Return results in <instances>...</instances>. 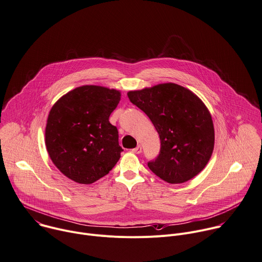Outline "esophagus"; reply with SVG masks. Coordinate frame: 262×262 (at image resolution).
<instances>
[{
	"instance_id": "1",
	"label": "esophagus",
	"mask_w": 262,
	"mask_h": 262,
	"mask_svg": "<svg viewBox=\"0 0 262 262\" xmlns=\"http://www.w3.org/2000/svg\"><path fill=\"white\" fill-rule=\"evenodd\" d=\"M141 150H142V149H141V146L138 145V146H136L135 148L132 149V152H134V154H140Z\"/></svg>"
}]
</instances>
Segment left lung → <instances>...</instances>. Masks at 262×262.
<instances>
[{"label": "left lung", "mask_w": 262, "mask_h": 262, "mask_svg": "<svg viewBox=\"0 0 262 262\" xmlns=\"http://www.w3.org/2000/svg\"><path fill=\"white\" fill-rule=\"evenodd\" d=\"M130 101L149 118L161 149L148 168L168 183H183L198 175L214 148L211 115L188 89L166 83L128 92Z\"/></svg>", "instance_id": "left-lung-1"}]
</instances>
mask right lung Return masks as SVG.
<instances>
[{
  "label": "right lung",
  "instance_id": "right-lung-1",
  "mask_svg": "<svg viewBox=\"0 0 262 262\" xmlns=\"http://www.w3.org/2000/svg\"><path fill=\"white\" fill-rule=\"evenodd\" d=\"M121 93L100 86H82L62 96L51 108L46 126V147L70 179L90 184L115 167L123 148L110 116Z\"/></svg>",
  "mask_w": 262,
  "mask_h": 262
}]
</instances>
